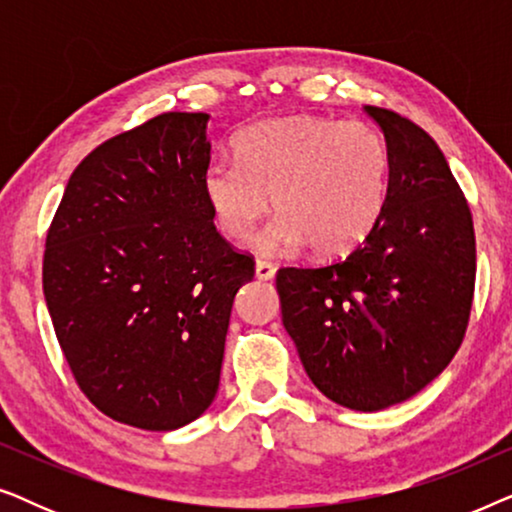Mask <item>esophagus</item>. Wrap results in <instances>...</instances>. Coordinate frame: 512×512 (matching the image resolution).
<instances>
[{"instance_id":"34e87169","label":"esophagus","mask_w":512,"mask_h":512,"mask_svg":"<svg viewBox=\"0 0 512 512\" xmlns=\"http://www.w3.org/2000/svg\"><path fill=\"white\" fill-rule=\"evenodd\" d=\"M277 268L268 261H256V277L263 279V282H268V279L275 277Z\"/></svg>"}]
</instances>
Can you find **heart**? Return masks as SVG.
Here are the masks:
<instances>
[{"label": "heart", "mask_w": 512, "mask_h": 512, "mask_svg": "<svg viewBox=\"0 0 512 512\" xmlns=\"http://www.w3.org/2000/svg\"><path fill=\"white\" fill-rule=\"evenodd\" d=\"M235 160L216 158L202 191L216 223L247 240L272 207L279 214L261 235V254L310 244L340 256L366 240L387 200L389 153L380 132L361 121L289 116L258 123L235 144Z\"/></svg>", "instance_id": "1"}]
</instances>
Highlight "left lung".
Wrapping results in <instances>:
<instances>
[{"label": "left lung", "instance_id": "8db88e82", "mask_svg": "<svg viewBox=\"0 0 512 512\" xmlns=\"http://www.w3.org/2000/svg\"><path fill=\"white\" fill-rule=\"evenodd\" d=\"M389 153L375 228L324 268H282V321L307 377L342 408L408 401L464 340L475 286L471 209L438 144L408 118L363 107Z\"/></svg>", "mask_w": 512, "mask_h": 512}]
</instances>
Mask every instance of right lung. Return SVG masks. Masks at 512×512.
I'll use <instances>...</instances> for the list:
<instances>
[{"instance_id": "1", "label": "right lung", "mask_w": 512, "mask_h": 512, "mask_svg": "<svg viewBox=\"0 0 512 512\" xmlns=\"http://www.w3.org/2000/svg\"><path fill=\"white\" fill-rule=\"evenodd\" d=\"M207 123L170 111L97 146L46 237L44 298L76 382L104 415L146 431L212 405L235 293L254 277L202 191Z\"/></svg>"}]
</instances>
